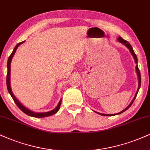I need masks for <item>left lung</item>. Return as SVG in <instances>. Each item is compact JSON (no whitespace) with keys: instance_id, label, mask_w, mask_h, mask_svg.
Returning <instances> with one entry per match:
<instances>
[{"instance_id":"left-lung-1","label":"left lung","mask_w":150,"mask_h":150,"mask_svg":"<svg viewBox=\"0 0 150 150\" xmlns=\"http://www.w3.org/2000/svg\"><path fill=\"white\" fill-rule=\"evenodd\" d=\"M117 40H118V42H121V43H122V44H124V45L126 46V47H127V48H128L129 51H130L131 53H132V54L133 57H134V60H135V62H136V63L137 64V63H138L137 56H136V53H134V50H133V48H132V46H131V44H129L128 42L126 41V40H124V39L122 38L121 37H119V38H117ZM136 73H137V75H138V90H137V92H136V95H135V97H134V99H133V100H132V102H131L130 104H129V106H127L126 108L124 109L123 110H122L121 112H118V113H116V114H103V113H100V112H97V113L99 114V115H103V116H113V115H119V114L122 113L123 112H125V110H127V109H128V108H129V107H130L131 106H132V104L133 103V102H134V100H135V99H136V96H137V94H138V90H139L140 88V85H141V76H140V70H139V69H138V64H136Z\"/></svg>"}]
</instances>
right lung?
I'll return each mask as SVG.
<instances>
[{
	"label": "right lung",
	"mask_w": 150,
	"mask_h": 150,
	"mask_svg": "<svg viewBox=\"0 0 150 150\" xmlns=\"http://www.w3.org/2000/svg\"><path fill=\"white\" fill-rule=\"evenodd\" d=\"M24 42H19V43H18L16 45V47H14V50H13L12 53H11V55H10V57H9L8 58V60H7V79H6V83H7V90H8L9 93H10V95H11V97H12L13 100H14V102L16 105H17V106L18 108H20V110H22L24 113H25L28 115L29 116H31V117H38V118H40V117H48V116H50V115H54L58 111L59 109L60 108V105H61V101L62 100H60L59 101L58 106H57L55 108L53 109V110H51V111H49V112H33L32 110H29V109H28L27 108H25V106H23V105L21 104V103L19 102L17 100V99L15 97V96L14 95V94H13V92L12 91V89H11V86H10V65H11V61H12V59L13 58V56H14V53H15L16 49H17V48L19 47L20 45H21V44H23Z\"/></svg>",
	"instance_id": "1"
}]
</instances>
